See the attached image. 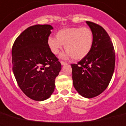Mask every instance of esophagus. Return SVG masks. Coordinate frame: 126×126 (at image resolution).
Instances as JSON below:
<instances>
[{
    "label": "esophagus",
    "mask_w": 126,
    "mask_h": 126,
    "mask_svg": "<svg viewBox=\"0 0 126 126\" xmlns=\"http://www.w3.org/2000/svg\"><path fill=\"white\" fill-rule=\"evenodd\" d=\"M60 63H61V64H62V66H63V65H65V64H66V62H64V61H61V62H60Z\"/></svg>",
    "instance_id": "esophagus-1"
}]
</instances>
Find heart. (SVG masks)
<instances>
[{
    "mask_svg": "<svg viewBox=\"0 0 126 126\" xmlns=\"http://www.w3.org/2000/svg\"><path fill=\"white\" fill-rule=\"evenodd\" d=\"M56 38L50 37L47 43L53 54L57 55L64 45L66 53L63 58L72 57L79 60L90 53L94 44V34L87 27H71L61 29L56 34Z\"/></svg>",
    "mask_w": 126,
    "mask_h": 126,
    "instance_id": "obj_1",
    "label": "heart"
}]
</instances>
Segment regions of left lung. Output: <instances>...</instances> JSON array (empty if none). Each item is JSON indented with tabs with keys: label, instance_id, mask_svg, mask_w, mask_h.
I'll return each mask as SVG.
<instances>
[{
	"label": "left lung",
	"instance_id": "1",
	"mask_svg": "<svg viewBox=\"0 0 126 126\" xmlns=\"http://www.w3.org/2000/svg\"><path fill=\"white\" fill-rule=\"evenodd\" d=\"M94 34L90 53L77 64H71L73 84L82 96L92 98L108 86L115 66V53L110 38L100 25L86 21Z\"/></svg>",
	"mask_w": 126,
	"mask_h": 126
}]
</instances>
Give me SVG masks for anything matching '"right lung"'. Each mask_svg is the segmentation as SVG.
Instances as JSON below:
<instances>
[{
    "label": "right lung",
    "mask_w": 126,
    "mask_h": 126,
    "mask_svg": "<svg viewBox=\"0 0 126 126\" xmlns=\"http://www.w3.org/2000/svg\"><path fill=\"white\" fill-rule=\"evenodd\" d=\"M53 27L36 25L27 28L14 42L12 70L25 95L35 101L48 99L54 92L61 64L52 53L48 39Z\"/></svg>",
    "instance_id": "1"
}]
</instances>
